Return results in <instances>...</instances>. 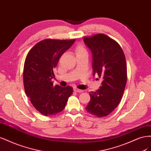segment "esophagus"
<instances>
[{
	"mask_svg": "<svg viewBox=\"0 0 151 151\" xmlns=\"http://www.w3.org/2000/svg\"><path fill=\"white\" fill-rule=\"evenodd\" d=\"M74 91L76 93H83V92H84V90H81V89H77V88H74Z\"/></svg>",
	"mask_w": 151,
	"mask_h": 151,
	"instance_id": "34e87169",
	"label": "esophagus"
}]
</instances>
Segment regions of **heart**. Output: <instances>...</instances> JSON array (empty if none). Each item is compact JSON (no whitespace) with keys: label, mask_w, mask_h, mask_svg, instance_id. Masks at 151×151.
Returning a JSON list of instances; mask_svg holds the SVG:
<instances>
[{"label":"heart","mask_w":151,"mask_h":151,"mask_svg":"<svg viewBox=\"0 0 151 151\" xmlns=\"http://www.w3.org/2000/svg\"><path fill=\"white\" fill-rule=\"evenodd\" d=\"M76 55H77V54L84 53H87V52H86V50L83 47V45H77L76 47Z\"/></svg>","instance_id":"obj_1"}]
</instances>
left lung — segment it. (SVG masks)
<instances>
[{
  "label": "left lung",
  "mask_w": 151,
  "mask_h": 151,
  "mask_svg": "<svg viewBox=\"0 0 151 151\" xmlns=\"http://www.w3.org/2000/svg\"><path fill=\"white\" fill-rule=\"evenodd\" d=\"M84 42L92 52L93 76L103 80L99 89L90 92L86 109L101 118L111 113L121 101L127 80L126 59L120 45L106 35L86 36Z\"/></svg>",
  "instance_id": "1"
}]
</instances>
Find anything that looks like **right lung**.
Listing matches in <instances>:
<instances>
[{
	"label": "right lung",
	"instance_id": "add662e5",
	"mask_svg": "<svg viewBox=\"0 0 151 151\" xmlns=\"http://www.w3.org/2000/svg\"><path fill=\"white\" fill-rule=\"evenodd\" d=\"M75 40L46 39L36 43L26 57L23 70L25 93L36 110L52 116L64 109L73 93L70 86H53V69Z\"/></svg>",
	"mask_w": 151,
	"mask_h": 151
}]
</instances>
